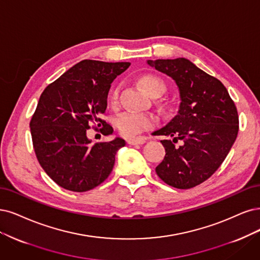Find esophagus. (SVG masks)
<instances>
[{
    "instance_id": "esophagus-1",
    "label": "esophagus",
    "mask_w": 260,
    "mask_h": 260,
    "mask_svg": "<svg viewBox=\"0 0 260 260\" xmlns=\"http://www.w3.org/2000/svg\"><path fill=\"white\" fill-rule=\"evenodd\" d=\"M147 140L148 139L146 137H137V138H133V139L127 140V143H128V145H132V146L142 145V143H145Z\"/></svg>"
}]
</instances>
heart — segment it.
Returning a JSON list of instances; mask_svg holds the SVG:
<instances>
[{
  "label": "heart",
  "mask_w": 260,
  "mask_h": 260,
  "mask_svg": "<svg viewBox=\"0 0 260 260\" xmlns=\"http://www.w3.org/2000/svg\"><path fill=\"white\" fill-rule=\"evenodd\" d=\"M140 84L151 96H159L165 91V83L157 76L146 75L141 77ZM119 98V88H115L110 94V103L115 104ZM155 119L150 113L126 111L121 113L115 120L118 129L125 137H134L152 127Z\"/></svg>",
  "instance_id": "1"
}]
</instances>
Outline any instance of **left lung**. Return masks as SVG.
I'll use <instances>...</instances> for the list:
<instances>
[{
  "instance_id": "1",
  "label": "left lung",
  "mask_w": 260,
  "mask_h": 260,
  "mask_svg": "<svg viewBox=\"0 0 260 260\" xmlns=\"http://www.w3.org/2000/svg\"><path fill=\"white\" fill-rule=\"evenodd\" d=\"M147 63L176 82L181 101L175 117L152 133L172 138L160 141L166 155L155 171L170 186L194 187L214 174L236 141V105L222 82L185 57ZM178 140L180 147L173 145Z\"/></svg>"
}]
</instances>
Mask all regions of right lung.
I'll return each instance as SVG.
<instances>
[{
    "label": "right lung",
    "mask_w": 260,
    "mask_h": 260,
    "mask_svg": "<svg viewBox=\"0 0 260 260\" xmlns=\"http://www.w3.org/2000/svg\"><path fill=\"white\" fill-rule=\"evenodd\" d=\"M129 62L83 60L65 72L42 93L30 122L36 157L57 185L72 191L90 190L108 178L115 154L125 140L115 137L92 145L90 125L113 129L101 119L107 108L108 92L115 77Z\"/></svg>",
    "instance_id": "add662e5"
}]
</instances>
